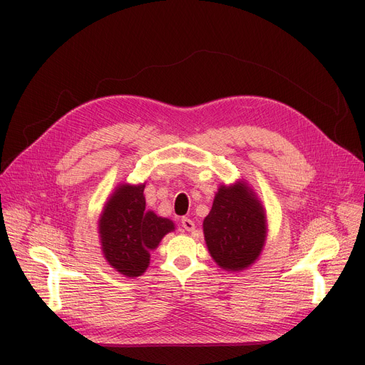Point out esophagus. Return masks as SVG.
Returning a JSON list of instances; mask_svg holds the SVG:
<instances>
[{
  "instance_id": "1",
  "label": "esophagus",
  "mask_w": 365,
  "mask_h": 365,
  "mask_svg": "<svg viewBox=\"0 0 365 365\" xmlns=\"http://www.w3.org/2000/svg\"><path fill=\"white\" fill-rule=\"evenodd\" d=\"M181 224H182V228L185 231H193L195 230V222H193L190 217H182L181 219Z\"/></svg>"
}]
</instances>
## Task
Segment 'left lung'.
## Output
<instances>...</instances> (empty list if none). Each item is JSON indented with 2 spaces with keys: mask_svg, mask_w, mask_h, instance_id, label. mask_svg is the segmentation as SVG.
I'll return each instance as SVG.
<instances>
[{
  "mask_svg": "<svg viewBox=\"0 0 365 365\" xmlns=\"http://www.w3.org/2000/svg\"><path fill=\"white\" fill-rule=\"evenodd\" d=\"M204 236L210 254L224 269L240 271L259 257L267 237V220L247 185H220L204 219Z\"/></svg>",
  "mask_w": 365,
  "mask_h": 365,
  "instance_id": "1",
  "label": "left lung"
}]
</instances>
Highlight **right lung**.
I'll use <instances>...</instances> for the list:
<instances>
[{"mask_svg": "<svg viewBox=\"0 0 365 365\" xmlns=\"http://www.w3.org/2000/svg\"><path fill=\"white\" fill-rule=\"evenodd\" d=\"M145 184L120 185L103 208L98 222L105 259L128 277L146 271L150 251L172 231L173 222L146 210Z\"/></svg>", "mask_w": 365, "mask_h": 365, "instance_id": "1", "label": "right lung"}]
</instances>
